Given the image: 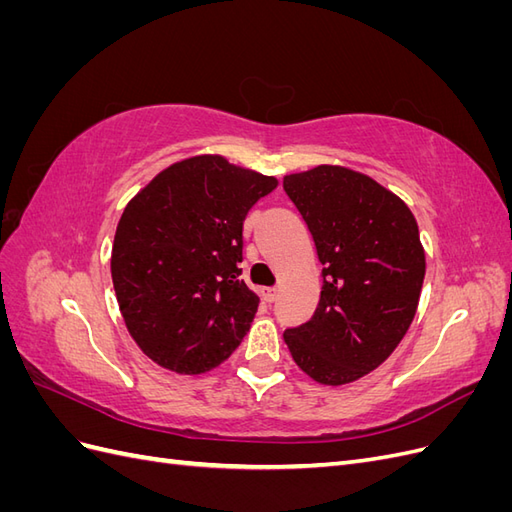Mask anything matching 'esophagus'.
I'll use <instances>...</instances> for the list:
<instances>
[{"label": "esophagus", "mask_w": 512, "mask_h": 512, "mask_svg": "<svg viewBox=\"0 0 512 512\" xmlns=\"http://www.w3.org/2000/svg\"><path fill=\"white\" fill-rule=\"evenodd\" d=\"M260 294H262V299H265L267 303H273L277 299V288H262Z\"/></svg>", "instance_id": "34e87169"}]
</instances>
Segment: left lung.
<instances>
[{"label": "left lung", "instance_id": "8db88e82", "mask_svg": "<svg viewBox=\"0 0 512 512\" xmlns=\"http://www.w3.org/2000/svg\"><path fill=\"white\" fill-rule=\"evenodd\" d=\"M322 262L312 320L284 333L305 374L342 386L380 367L414 320L425 250L408 205L346 166L322 164L284 177Z\"/></svg>", "mask_w": 512, "mask_h": 512}]
</instances>
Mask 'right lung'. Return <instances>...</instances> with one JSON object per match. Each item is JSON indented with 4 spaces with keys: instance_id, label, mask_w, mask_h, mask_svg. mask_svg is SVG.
Returning <instances> with one entry per match:
<instances>
[{
    "instance_id": "add662e5",
    "label": "right lung",
    "mask_w": 512,
    "mask_h": 512,
    "mask_svg": "<svg viewBox=\"0 0 512 512\" xmlns=\"http://www.w3.org/2000/svg\"><path fill=\"white\" fill-rule=\"evenodd\" d=\"M275 188V177L205 153L164 168L123 209L113 286L153 363L198 376L241 344L260 303L239 277L243 220Z\"/></svg>"
}]
</instances>
